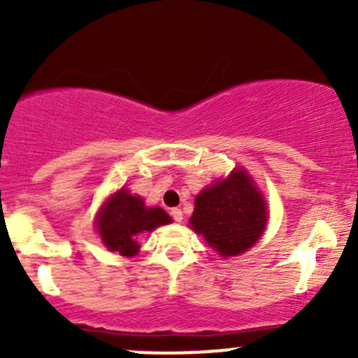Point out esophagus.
Instances as JSON below:
<instances>
[{
  "label": "esophagus",
  "instance_id": "esophagus-1",
  "mask_svg": "<svg viewBox=\"0 0 358 358\" xmlns=\"http://www.w3.org/2000/svg\"><path fill=\"white\" fill-rule=\"evenodd\" d=\"M171 216H173V220H175V222H182L183 220V213H182V209H178V208H175V209H171Z\"/></svg>",
  "mask_w": 358,
  "mask_h": 358
}]
</instances>
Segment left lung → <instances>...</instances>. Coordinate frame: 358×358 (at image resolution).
<instances>
[{
	"instance_id": "8db88e82",
	"label": "left lung",
	"mask_w": 358,
	"mask_h": 358,
	"mask_svg": "<svg viewBox=\"0 0 358 358\" xmlns=\"http://www.w3.org/2000/svg\"><path fill=\"white\" fill-rule=\"evenodd\" d=\"M268 222L265 199L243 168L206 187L196 197L190 227L223 258L255 246Z\"/></svg>"
}]
</instances>
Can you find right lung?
Here are the masks:
<instances>
[{
    "mask_svg": "<svg viewBox=\"0 0 358 358\" xmlns=\"http://www.w3.org/2000/svg\"><path fill=\"white\" fill-rule=\"evenodd\" d=\"M96 230L106 248L121 256L138 252V236L152 232L161 225L171 223L168 213L161 208H147L140 196H131L121 189L102 204L96 215Z\"/></svg>",
    "mask_w": 358,
    "mask_h": 358,
    "instance_id": "1",
    "label": "right lung"
}]
</instances>
